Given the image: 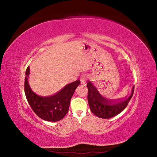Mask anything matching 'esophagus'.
<instances>
[{"instance_id": "esophagus-1", "label": "esophagus", "mask_w": 157, "mask_h": 157, "mask_svg": "<svg viewBox=\"0 0 157 157\" xmlns=\"http://www.w3.org/2000/svg\"><path fill=\"white\" fill-rule=\"evenodd\" d=\"M88 81V75L86 74H84L80 77V82L83 84H86Z\"/></svg>"}]
</instances>
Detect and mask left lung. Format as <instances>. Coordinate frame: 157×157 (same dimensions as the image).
<instances>
[{
    "label": "left lung",
    "instance_id": "left-lung-1",
    "mask_svg": "<svg viewBox=\"0 0 157 157\" xmlns=\"http://www.w3.org/2000/svg\"><path fill=\"white\" fill-rule=\"evenodd\" d=\"M88 101L92 113L101 118H110L121 113L127 107L134 92L132 87L129 96L124 99H109L103 97L94 85L88 82Z\"/></svg>",
    "mask_w": 157,
    "mask_h": 157
}]
</instances>
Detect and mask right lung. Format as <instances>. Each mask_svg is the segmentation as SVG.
Here are the masks:
<instances>
[{
  "instance_id": "obj_1",
  "label": "right lung",
  "mask_w": 157,
  "mask_h": 157,
  "mask_svg": "<svg viewBox=\"0 0 157 157\" xmlns=\"http://www.w3.org/2000/svg\"><path fill=\"white\" fill-rule=\"evenodd\" d=\"M29 66L25 72L24 90L27 100L37 116L46 121L56 122L62 119L69 111L71 99L80 84L79 80L67 84L57 94L49 97H41L32 91L28 83Z\"/></svg>"
}]
</instances>
